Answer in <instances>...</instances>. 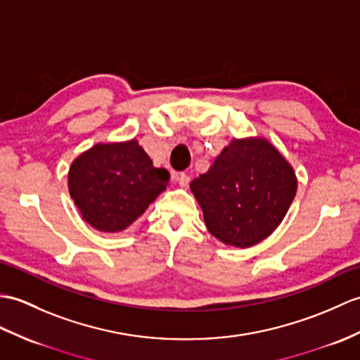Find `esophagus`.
<instances>
[{"instance_id": "esophagus-1", "label": "esophagus", "mask_w": 360, "mask_h": 360, "mask_svg": "<svg viewBox=\"0 0 360 360\" xmlns=\"http://www.w3.org/2000/svg\"><path fill=\"white\" fill-rule=\"evenodd\" d=\"M174 178H176V181H178V184H179L181 187H187L188 186V182H190L188 174H186V173H176V174H174Z\"/></svg>"}]
</instances>
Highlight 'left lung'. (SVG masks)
<instances>
[{"label":"left lung","instance_id":"1","mask_svg":"<svg viewBox=\"0 0 360 360\" xmlns=\"http://www.w3.org/2000/svg\"><path fill=\"white\" fill-rule=\"evenodd\" d=\"M291 165L265 139H233L190 188L208 231L227 245L247 248L270 236L296 195Z\"/></svg>","mask_w":360,"mask_h":360}]
</instances>
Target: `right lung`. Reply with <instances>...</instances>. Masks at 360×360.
<instances>
[{
  "label": "right lung",
  "mask_w": 360,
  "mask_h": 360,
  "mask_svg": "<svg viewBox=\"0 0 360 360\" xmlns=\"http://www.w3.org/2000/svg\"><path fill=\"white\" fill-rule=\"evenodd\" d=\"M170 181L165 169L131 139L98 144L73 161L70 196L82 218L99 231H122L147 210Z\"/></svg>",
  "instance_id": "add662e5"
}]
</instances>
